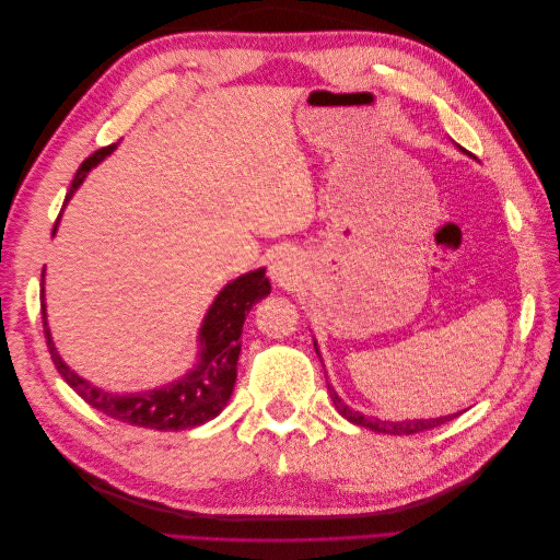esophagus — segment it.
<instances>
[{"mask_svg": "<svg viewBox=\"0 0 560 560\" xmlns=\"http://www.w3.org/2000/svg\"><path fill=\"white\" fill-rule=\"evenodd\" d=\"M270 278L282 287H292L299 280V261L292 252H280L270 261Z\"/></svg>", "mask_w": 560, "mask_h": 560, "instance_id": "34e87169", "label": "esophagus"}]
</instances>
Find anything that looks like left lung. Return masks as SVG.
I'll return each mask as SVG.
<instances>
[{"label": "left lung", "mask_w": 560, "mask_h": 560, "mask_svg": "<svg viewBox=\"0 0 560 560\" xmlns=\"http://www.w3.org/2000/svg\"><path fill=\"white\" fill-rule=\"evenodd\" d=\"M313 343H315V352L319 354L317 341H313ZM329 395H331V401L336 406V411L341 413L346 420H350L352 425H360V428H366V430L378 432V434H416V432H425V430L444 425V422H448V420H453V418H457V416L463 413L460 411V413H448V416H439V418H413V420H383L378 416H364L360 411H354L352 406H348L341 397H338L334 385H329Z\"/></svg>", "instance_id": "left-lung-1"}]
</instances>
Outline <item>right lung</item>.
I'll return each mask as SVG.
<instances>
[{"label":"right lung","mask_w":560,"mask_h":560,"mask_svg":"<svg viewBox=\"0 0 560 560\" xmlns=\"http://www.w3.org/2000/svg\"><path fill=\"white\" fill-rule=\"evenodd\" d=\"M116 144L95 151L93 156L81 163L77 171L70 191L65 196L62 208L72 200L74 191L86 179L93 167L105 161ZM62 217V212H60ZM60 217L54 226V235L58 231ZM44 284V276H42ZM270 294V282L266 278V268H254L235 280L226 282L212 301L206 317L198 329V352L194 366L186 371L177 381H171L159 387L142 389V393H112L79 376L74 369L67 366L54 343V336L48 329L46 319V301L42 290V313H44V334L46 343L54 358L56 369L67 385L74 387V393L89 401L93 409L105 413L114 420L128 422V425L149 428V430H189L198 428L202 422L217 418L224 411L231 399L235 376H238V354H241V334L245 317L254 303Z\"/></svg>","instance_id":"right-lung-1"}]
</instances>
